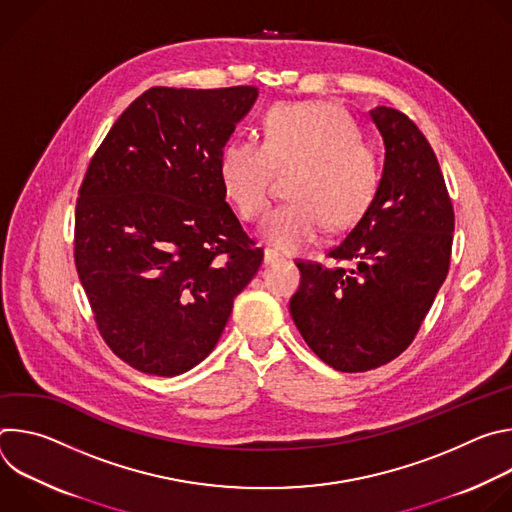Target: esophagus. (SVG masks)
<instances>
[{"label": "esophagus", "instance_id": "1", "mask_svg": "<svg viewBox=\"0 0 512 512\" xmlns=\"http://www.w3.org/2000/svg\"><path fill=\"white\" fill-rule=\"evenodd\" d=\"M277 259H281V257H279V253H275L273 249H265V251H263V261H265V263H273V261H277Z\"/></svg>", "mask_w": 512, "mask_h": 512}]
</instances>
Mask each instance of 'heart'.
I'll list each match as a JSON object with an SVG mask.
<instances>
[{"mask_svg":"<svg viewBox=\"0 0 512 512\" xmlns=\"http://www.w3.org/2000/svg\"><path fill=\"white\" fill-rule=\"evenodd\" d=\"M289 202L277 206L265 239L283 253L314 243L328 225L344 231L375 202L383 164L375 143L362 137L356 119L328 101L279 103L263 119V137L225 145L218 174L241 218L261 221L271 204L277 172H289Z\"/></svg>","mask_w":512,"mask_h":512,"instance_id":"heart-1","label":"heart"}]
</instances>
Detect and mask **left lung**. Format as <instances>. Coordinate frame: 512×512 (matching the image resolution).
<instances>
[{"instance_id":"8db88e82","label":"left lung","mask_w":512,"mask_h":512,"mask_svg":"<svg viewBox=\"0 0 512 512\" xmlns=\"http://www.w3.org/2000/svg\"><path fill=\"white\" fill-rule=\"evenodd\" d=\"M385 139L379 194L328 251L352 269L298 259L289 312L328 367L364 373L397 358L417 336L452 257L454 206L435 152L399 109L371 111Z\"/></svg>"}]
</instances>
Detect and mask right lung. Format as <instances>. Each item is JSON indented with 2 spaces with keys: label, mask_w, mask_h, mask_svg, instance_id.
I'll return each mask as SVG.
<instances>
[{
  "label": "right lung",
  "mask_w": 512,
  "mask_h": 512,
  "mask_svg": "<svg viewBox=\"0 0 512 512\" xmlns=\"http://www.w3.org/2000/svg\"><path fill=\"white\" fill-rule=\"evenodd\" d=\"M257 87H152L115 121L75 208V265L105 344L176 377L221 338L263 249L225 200L218 162Z\"/></svg>",
  "instance_id": "add662e5"
}]
</instances>
